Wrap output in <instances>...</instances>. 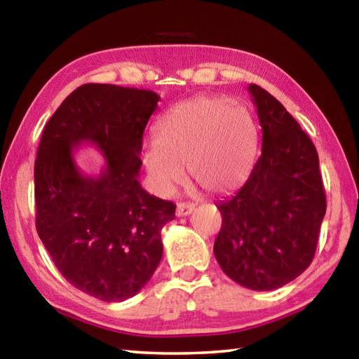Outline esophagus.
Instances as JSON below:
<instances>
[{"mask_svg": "<svg viewBox=\"0 0 359 359\" xmlns=\"http://www.w3.org/2000/svg\"><path fill=\"white\" fill-rule=\"evenodd\" d=\"M194 209L193 204H188V203H179L177 204V209H175V214L177 217H187L190 215Z\"/></svg>", "mask_w": 359, "mask_h": 359, "instance_id": "1", "label": "esophagus"}]
</instances>
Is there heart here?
Segmentation results:
<instances>
[{"instance_id": "obj_1", "label": "heart", "mask_w": 359, "mask_h": 359, "mask_svg": "<svg viewBox=\"0 0 359 359\" xmlns=\"http://www.w3.org/2000/svg\"><path fill=\"white\" fill-rule=\"evenodd\" d=\"M258 128L245 106L224 96H196L161 115L155 139L141 158L151 187L169 194L190 179L212 194L233 191L247 180L258 150Z\"/></svg>"}]
</instances>
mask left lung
<instances>
[{"label":"left lung","mask_w":359,"mask_h":359,"mask_svg":"<svg viewBox=\"0 0 359 359\" xmlns=\"http://www.w3.org/2000/svg\"><path fill=\"white\" fill-rule=\"evenodd\" d=\"M263 147L244 187L217 204L222 214L214 255L231 280L269 291L311 266L326 214L318 154L274 96L248 85Z\"/></svg>","instance_id":"8db88e82"}]
</instances>
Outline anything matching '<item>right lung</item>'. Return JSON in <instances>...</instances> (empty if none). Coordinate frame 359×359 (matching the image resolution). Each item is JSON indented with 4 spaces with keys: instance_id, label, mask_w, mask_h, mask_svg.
<instances>
[{
    "instance_id": "1",
    "label": "right lung",
    "mask_w": 359,
    "mask_h": 359,
    "mask_svg": "<svg viewBox=\"0 0 359 359\" xmlns=\"http://www.w3.org/2000/svg\"><path fill=\"white\" fill-rule=\"evenodd\" d=\"M160 96L150 90L85 83L42 131L34 161L36 229L57 269L96 299L135 296L163 257L161 228L175 204L139 184L144 130ZM95 143L105 158L96 178L80 172L74 150Z\"/></svg>"
}]
</instances>
